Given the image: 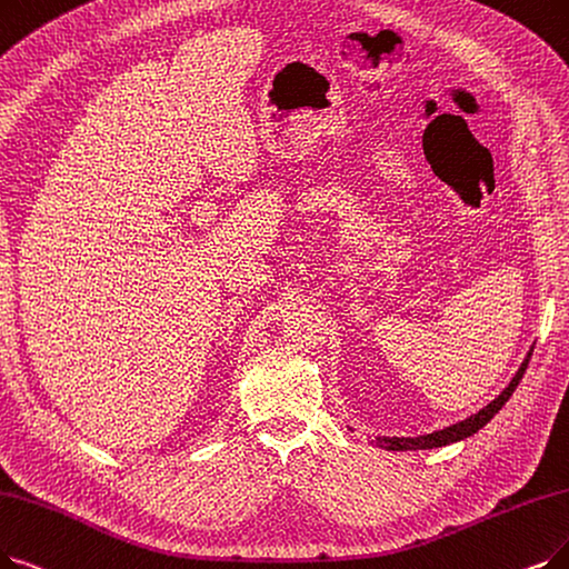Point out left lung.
<instances>
[{"label": "left lung", "mask_w": 569, "mask_h": 569, "mask_svg": "<svg viewBox=\"0 0 569 569\" xmlns=\"http://www.w3.org/2000/svg\"><path fill=\"white\" fill-rule=\"evenodd\" d=\"M530 357H532V355H528V359L522 361V367L518 369V373H516L513 380L509 382V388H507L502 395H499L492 403H488V406L483 408V411H479L476 416H471V418H467V420H462V422H458V425H450V427H446V429H439V431H435V435L413 437V439H411V437H408V439H397V437L390 439V437H385V439H378V446H382L385 450H427V448H439V446L456 443V441H462V439L476 435V431H479L483 425H488V422L495 418V413L502 411V406L509 401V397H511L513 390L518 388L520 378L526 376Z\"/></svg>", "instance_id": "obj_1"}]
</instances>
